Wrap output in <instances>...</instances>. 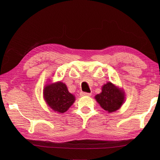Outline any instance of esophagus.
Wrapping results in <instances>:
<instances>
[{
	"instance_id": "1",
	"label": "esophagus",
	"mask_w": 160,
	"mask_h": 160,
	"mask_svg": "<svg viewBox=\"0 0 160 160\" xmlns=\"http://www.w3.org/2000/svg\"><path fill=\"white\" fill-rule=\"evenodd\" d=\"M90 93H87V92H81L80 93V96H91Z\"/></svg>"
}]
</instances>
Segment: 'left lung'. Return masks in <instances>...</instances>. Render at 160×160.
<instances>
[{
	"label": "left lung",
	"instance_id": "8db88e82",
	"mask_svg": "<svg viewBox=\"0 0 160 160\" xmlns=\"http://www.w3.org/2000/svg\"><path fill=\"white\" fill-rule=\"evenodd\" d=\"M96 99L102 108L111 113L120 108L124 102V96L122 91L108 82L102 87V93L96 95Z\"/></svg>",
	"mask_w": 160,
	"mask_h": 160
}]
</instances>
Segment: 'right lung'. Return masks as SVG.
Instances as JSON below:
<instances>
[{"label": "right lung", "instance_id": "1", "mask_svg": "<svg viewBox=\"0 0 160 160\" xmlns=\"http://www.w3.org/2000/svg\"><path fill=\"white\" fill-rule=\"evenodd\" d=\"M44 98L53 111L64 113L73 104L75 97L68 91L65 84L57 82L47 85L44 89Z\"/></svg>", "mask_w": 160, "mask_h": 160}]
</instances>
